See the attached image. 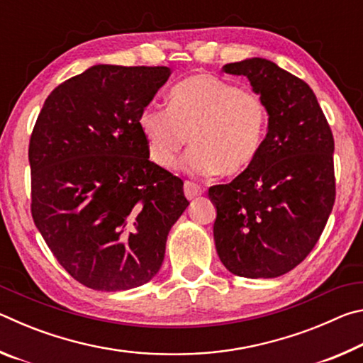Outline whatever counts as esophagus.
<instances>
[{
  "instance_id": "obj_1",
  "label": "esophagus",
  "mask_w": 363,
  "mask_h": 363,
  "mask_svg": "<svg viewBox=\"0 0 363 363\" xmlns=\"http://www.w3.org/2000/svg\"><path fill=\"white\" fill-rule=\"evenodd\" d=\"M184 194H186V196H187L189 200H192V199H195V196H199V195L203 194V189H201L199 184L186 181V182H184Z\"/></svg>"
}]
</instances>
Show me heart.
<instances>
[{
	"label": "heart",
	"mask_w": 363,
	"mask_h": 363,
	"mask_svg": "<svg viewBox=\"0 0 363 363\" xmlns=\"http://www.w3.org/2000/svg\"><path fill=\"white\" fill-rule=\"evenodd\" d=\"M138 123L157 167L173 168L190 138L194 149L184 158L189 173L238 176L262 149L267 107L253 91L196 73L173 86L168 107H144Z\"/></svg>",
	"instance_id": "b5f03b06"
}]
</instances>
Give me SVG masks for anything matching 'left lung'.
<instances>
[{"label":"left lung","instance_id":"left-lung-1","mask_svg":"<svg viewBox=\"0 0 363 363\" xmlns=\"http://www.w3.org/2000/svg\"><path fill=\"white\" fill-rule=\"evenodd\" d=\"M250 79L269 125L255 163L208 190L220 262L238 277H280L306 259L335 203L333 134L314 91L267 59L223 67Z\"/></svg>","mask_w":363,"mask_h":363}]
</instances>
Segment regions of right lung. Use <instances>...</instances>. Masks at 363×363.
<instances>
[{"label": "right lung", "instance_id": "add662e5", "mask_svg": "<svg viewBox=\"0 0 363 363\" xmlns=\"http://www.w3.org/2000/svg\"><path fill=\"white\" fill-rule=\"evenodd\" d=\"M168 67L93 65L48 96L28 147L32 216L60 266L97 291L155 277L189 201L149 160L139 115Z\"/></svg>", "mask_w": 363, "mask_h": 363}]
</instances>
